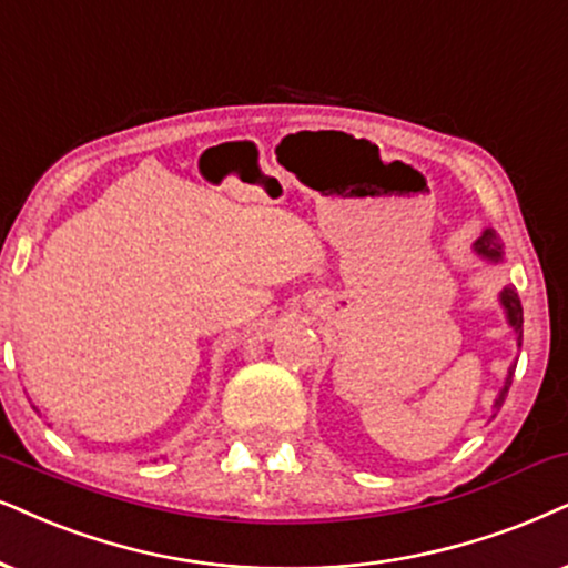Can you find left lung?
<instances>
[{"label": "left lung", "mask_w": 568, "mask_h": 568, "mask_svg": "<svg viewBox=\"0 0 568 568\" xmlns=\"http://www.w3.org/2000/svg\"><path fill=\"white\" fill-rule=\"evenodd\" d=\"M475 254L479 260L487 262V264H500L504 262V243H500L498 233L493 231V227H487L483 231V235L475 241ZM498 301L500 306H504V314H506V322L508 327L514 329V337H516V346H521V325H524V312H521V301H519V293L514 288H504L498 293ZM514 369H516V362L508 367L506 372V379H504V387L498 390V396L493 400V416L500 412V406H504V400L508 396V387H511V379H514Z\"/></svg>", "instance_id": "8db88e82"}]
</instances>
